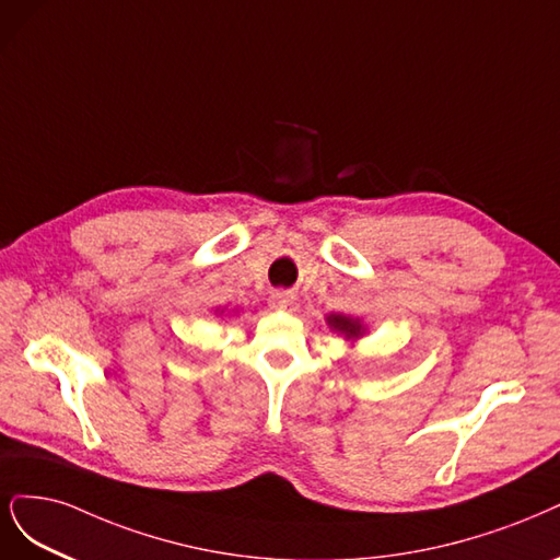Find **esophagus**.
Instances as JSON below:
<instances>
[{"instance_id":"34e87169","label":"esophagus","mask_w":560,"mask_h":560,"mask_svg":"<svg viewBox=\"0 0 560 560\" xmlns=\"http://www.w3.org/2000/svg\"><path fill=\"white\" fill-rule=\"evenodd\" d=\"M268 303H271L273 311H294L296 296L289 292H276V294H271V299H268Z\"/></svg>"}]
</instances>
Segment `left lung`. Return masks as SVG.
I'll return each instance as SVG.
<instances>
[{"label":"left lung","instance_id":"1","mask_svg":"<svg viewBox=\"0 0 560 560\" xmlns=\"http://www.w3.org/2000/svg\"><path fill=\"white\" fill-rule=\"evenodd\" d=\"M334 331L342 334L347 340H357L363 336V322L359 317H347V315H329L326 317Z\"/></svg>","mask_w":560,"mask_h":560}]
</instances>
